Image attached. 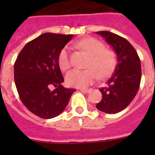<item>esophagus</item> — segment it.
Listing matches in <instances>:
<instances>
[{
  "instance_id": "1",
  "label": "esophagus",
  "mask_w": 155,
  "mask_h": 155,
  "mask_svg": "<svg viewBox=\"0 0 155 155\" xmlns=\"http://www.w3.org/2000/svg\"><path fill=\"white\" fill-rule=\"evenodd\" d=\"M80 91L83 92H85V93H87V92H89L91 91L90 88H80Z\"/></svg>"
}]
</instances>
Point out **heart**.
I'll list each match as a JSON object with an SVG mask.
<instances>
[{
    "label": "heart",
    "instance_id": "1",
    "mask_svg": "<svg viewBox=\"0 0 155 155\" xmlns=\"http://www.w3.org/2000/svg\"><path fill=\"white\" fill-rule=\"evenodd\" d=\"M78 46L90 56L87 63L88 69H74L68 73L66 81L68 85L75 87H85L92 84L98 75L101 78L108 77L113 72L117 64L114 52L105 49L103 42L93 38L80 40ZM58 63L61 70L67 71L71 68L69 47H64L58 57Z\"/></svg>",
    "mask_w": 155,
    "mask_h": 155
}]
</instances>
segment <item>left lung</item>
Instances as JSON below:
<instances>
[{
    "mask_svg": "<svg viewBox=\"0 0 155 155\" xmlns=\"http://www.w3.org/2000/svg\"><path fill=\"white\" fill-rule=\"evenodd\" d=\"M96 34L106 40L117 57V64L106 81V87L100 88L102 100L96 106L104 113L115 114L125 109L138 92L142 78L141 61L134 47L125 38L109 31Z\"/></svg>",
    "mask_w": 155,
    "mask_h": 155,
    "instance_id": "1",
    "label": "left lung"
}]
</instances>
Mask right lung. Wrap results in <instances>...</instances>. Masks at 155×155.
<instances>
[{
    "instance_id": "obj_1",
    "label": "right lung",
    "mask_w": 155,
    "mask_h": 155,
    "mask_svg": "<svg viewBox=\"0 0 155 155\" xmlns=\"http://www.w3.org/2000/svg\"><path fill=\"white\" fill-rule=\"evenodd\" d=\"M73 35L45 33L23 47L14 63V81L23 104L38 117L51 119L68 105L75 89L66 88L58 54ZM56 87L53 91L49 87Z\"/></svg>"
}]
</instances>
